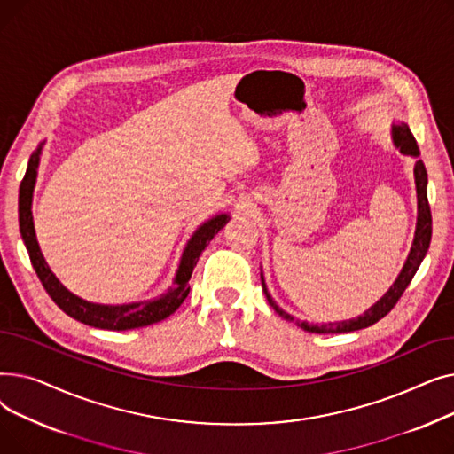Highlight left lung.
<instances>
[{"label": "left lung", "mask_w": 454, "mask_h": 454, "mask_svg": "<svg viewBox=\"0 0 454 454\" xmlns=\"http://www.w3.org/2000/svg\"><path fill=\"white\" fill-rule=\"evenodd\" d=\"M392 139L394 145L403 153L418 158L419 156V149L418 143L411 132V129L399 123V125H392ZM414 178H416V193H418V224H416V235H414V243L411 248V254L404 261L403 270L399 272L397 279L394 281L392 287L388 289V293H385V296L380 298L377 303H373L368 311L361 317L351 318V320H342V322H325V324H309V322H300L294 320V317H291L289 313H285L283 309L272 300L267 283L263 274H261V283H263V293L269 300V303L272 305L274 311L283 317L285 320L296 322L298 327H301L303 331L309 333H320V335H333V333H349V331H356V329H364L373 325L375 322H379L380 318H385L394 305L397 303V300L401 298V294L404 293V289L409 287V283L412 281L414 274L418 272L421 261L428 250V245H431V235H433V217H431V206H428V199H427V171L425 165L421 160L416 161L414 165Z\"/></svg>", "instance_id": "8db88e82"}]
</instances>
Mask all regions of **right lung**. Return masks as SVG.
Masks as SVG:
<instances>
[{"label":"right lung","mask_w":454,"mask_h":454,"mask_svg":"<svg viewBox=\"0 0 454 454\" xmlns=\"http://www.w3.org/2000/svg\"><path fill=\"white\" fill-rule=\"evenodd\" d=\"M42 145L43 143H40V147L31 154L26 176H23L20 184L18 217H20L21 239L26 243L33 269L36 270V276L40 278L45 293L51 296V300L67 317L75 318L86 325L108 329V331H127L136 327H145L151 324H158L167 317H171L189 294V279H191V274H193V269L197 267V261L202 250L209 245L213 237L226 226V223L230 221V215L228 213L215 215V217H211L202 226H199V230L193 233V237H191L182 254L173 287L165 294L154 300L123 303V305H103V303L86 301L77 294L69 293L57 279L51 269L47 267L36 241L31 206H33V191H35L36 175H38Z\"/></svg>","instance_id":"add662e5"}]
</instances>
